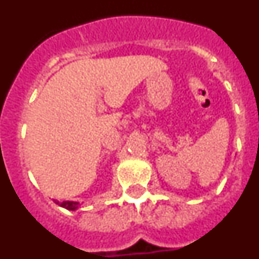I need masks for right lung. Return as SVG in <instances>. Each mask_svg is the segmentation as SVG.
<instances>
[{"instance_id":"right-lung-1","label":"right lung","mask_w":259,"mask_h":259,"mask_svg":"<svg viewBox=\"0 0 259 259\" xmlns=\"http://www.w3.org/2000/svg\"><path fill=\"white\" fill-rule=\"evenodd\" d=\"M57 205L65 207L67 210H76L79 207V202H74V201H63V202H59V201H54Z\"/></svg>"}]
</instances>
